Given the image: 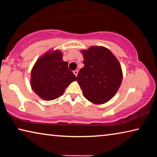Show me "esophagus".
<instances>
[{"label":"esophagus","mask_w":157,"mask_h":157,"mask_svg":"<svg viewBox=\"0 0 157 157\" xmlns=\"http://www.w3.org/2000/svg\"><path fill=\"white\" fill-rule=\"evenodd\" d=\"M73 73L75 74V76H77V75H78V70H75V71H73Z\"/></svg>","instance_id":"esophagus-1"}]
</instances>
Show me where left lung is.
Here are the masks:
<instances>
[{
  "label": "left lung",
  "instance_id": "obj_1",
  "mask_svg": "<svg viewBox=\"0 0 157 157\" xmlns=\"http://www.w3.org/2000/svg\"><path fill=\"white\" fill-rule=\"evenodd\" d=\"M81 52L84 67L78 75V82L85 98L95 105L105 104L112 98L123 80L121 66L110 50L91 46Z\"/></svg>",
  "mask_w": 157,
  "mask_h": 157
}]
</instances>
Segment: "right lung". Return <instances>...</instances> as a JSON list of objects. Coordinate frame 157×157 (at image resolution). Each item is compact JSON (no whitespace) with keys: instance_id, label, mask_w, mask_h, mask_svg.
<instances>
[{"instance_id":"right-lung-1","label":"right lung","mask_w":157,"mask_h":157,"mask_svg":"<svg viewBox=\"0 0 157 157\" xmlns=\"http://www.w3.org/2000/svg\"><path fill=\"white\" fill-rule=\"evenodd\" d=\"M61 50H49L37 59L31 71L32 89L44 100H52L62 95L76 76L62 59Z\"/></svg>"}]
</instances>
